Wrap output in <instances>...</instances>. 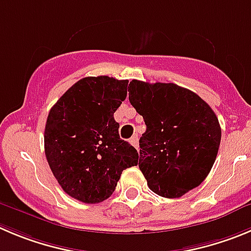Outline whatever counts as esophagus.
<instances>
[{
    "label": "esophagus",
    "instance_id": "1",
    "mask_svg": "<svg viewBox=\"0 0 251 251\" xmlns=\"http://www.w3.org/2000/svg\"><path fill=\"white\" fill-rule=\"evenodd\" d=\"M130 144L132 145L135 149H139V136H137V135H133L130 139Z\"/></svg>",
    "mask_w": 251,
    "mask_h": 251
}]
</instances>
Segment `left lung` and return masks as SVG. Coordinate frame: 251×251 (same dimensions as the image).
Returning a JSON list of instances; mask_svg holds the SVG:
<instances>
[{
  "mask_svg": "<svg viewBox=\"0 0 251 251\" xmlns=\"http://www.w3.org/2000/svg\"><path fill=\"white\" fill-rule=\"evenodd\" d=\"M128 86V100L146 124L140 170L152 192L179 198L214 165L222 137L217 115L196 93L173 83L132 80Z\"/></svg>",
  "mask_w": 251,
  "mask_h": 251,
  "instance_id": "left-lung-1",
  "label": "left lung"
}]
</instances>
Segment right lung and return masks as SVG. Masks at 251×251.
I'll return each instance as SVG.
<instances>
[{"instance_id": "1", "label": "right lung", "mask_w": 251, "mask_h": 251, "mask_svg": "<svg viewBox=\"0 0 251 251\" xmlns=\"http://www.w3.org/2000/svg\"><path fill=\"white\" fill-rule=\"evenodd\" d=\"M128 80L106 75L76 81L53 105L44 130V152L63 191L83 203L107 200L124 170L136 166V149L119 136L114 112Z\"/></svg>"}]
</instances>
